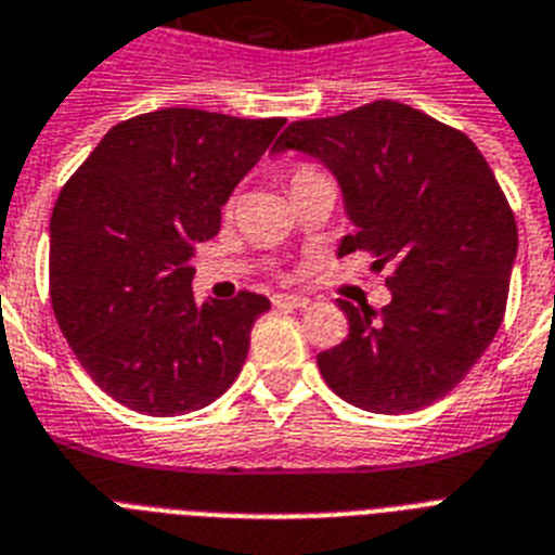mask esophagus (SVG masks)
Segmentation results:
<instances>
[{
	"instance_id": "obj_1",
	"label": "esophagus",
	"mask_w": 555,
	"mask_h": 555,
	"mask_svg": "<svg viewBox=\"0 0 555 555\" xmlns=\"http://www.w3.org/2000/svg\"><path fill=\"white\" fill-rule=\"evenodd\" d=\"M273 305H276V308H285V310L308 308L310 299L308 296H301V293H276V296H273Z\"/></svg>"
}]
</instances>
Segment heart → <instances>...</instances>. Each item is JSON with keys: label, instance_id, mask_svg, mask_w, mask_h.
<instances>
[{"label": "heart", "instance_id": "b5f03b06", "mask_svg": "<svg viewBox=\"0 0 555 555\" xmlns=\"http://www.w3.org/2000/svg\"><path fill=\"white\" fill-rule=\"evenodd\" d=\"M305 170H308V168H301V170H296V173H305Z\"/></svg>", "mask_w": 555, "mask_h": 555}]
</instances>
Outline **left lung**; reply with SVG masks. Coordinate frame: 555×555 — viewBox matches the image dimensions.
Masks as SVG:
<instances>
[{"label":"left lung","instance_id":"1","mask_svg":"<svg viewBox=\"0 0 555 555\" xmlns=\"http://www.w3.org/2000/svg\"><path fill=\"white\" fill-rule=\"evenodd\" d=\"M276 153L331 170L353 233L336 256L390 264V305L353 308L348 339L317 356L336 396L371 413H410L465 379L496 336L519 250L496 176L459 130L402 102L293 121Z\"/></svg>","mask_w":555,"mask_h":555}]
</instances>
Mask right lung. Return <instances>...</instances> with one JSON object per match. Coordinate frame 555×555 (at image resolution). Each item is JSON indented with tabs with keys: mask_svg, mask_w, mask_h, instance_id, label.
Segmentation results:
<instances>
[{
	"mask_svg": "<svg viewBox=\"0 0 555 555\" xmlns=\"http://www.w3.org/2000/svg\"><path fill=\"white\" fill-rule=\"evenodd\" d=\"M285 119L165 107L111 128L51 216V301L90 379L125 408L179 416L216 402L268 296L193 299L196 242Z\"/></svg>",
	"mask_w": 555,
	"mask_h": 555,
	"instance_id": "right-lung-1",
	"label": "right lung"
}]
</instances>
